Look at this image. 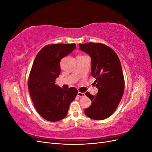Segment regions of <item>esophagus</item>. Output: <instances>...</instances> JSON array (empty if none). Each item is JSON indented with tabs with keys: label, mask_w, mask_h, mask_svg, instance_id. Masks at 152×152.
Segmentation results:
<instances>
[{
	"label": "esophagus",
	"mask_w": 152,
	"mask_h": 152,
	"mask_svg": "<svg viewBox=\"0 0 152 152\" xmlns=\"http://www.w3.org/2000/svg\"><path fill=\"white\" fill-rule=\"evenodd\" d=\"M77 96H79V97H84L86 94L84 93H80V92H79V93H77Z\"/></svg>",
	"instance_id": "1"
}]
</instances>
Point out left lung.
<instances>
[{"label":"left lung","instance_id":"1","mask_svg":"<svg viewBox=\"0 0 152 152\" xmlns=\"http://www.w3.org/2000/svg\"><path fill=\"white\" fill-rule=\"evenodd\" d=\"M79 49L91 58V75L98 89L96 96L87 92L92 104L85 114L94 120H103L115 111L122 98L124 78L120 59L114 50L103 44H80Z\"/></svg>","mask_w":152,"mask_h":152}]
</instances>
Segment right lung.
Masks as SVG:
<instances>
[{"mask_svg":"<svg viewBox=\"0 0 152 152\" xmlns=\"http://www.w3.org/2000/svg\"><path fill=\"white\" fill-rule=\"evenodd\" d=\"M76 48L75 44H49L37 54L28 79V90L37 111L50 122L62 120L68 113L69 106L75 99V87L65 90L55 84L61 72V59Z\"/></svg>","mask_w":152,"mask_h":152,"instance_id":"1","label":"right lung"}]
</instances>
